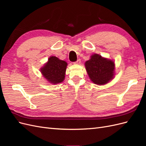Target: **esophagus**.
Returning <instances> with one entry per match:
<instances>
[{
  "label": "esophagus",
  "mask_w": 146,
  "mask_h": 146,
  "mask_svg": "<svg viewBox=\"0 0 146 146\" xmlns=\"http://www.w3.org/2000/svg\"><path fill=\"white\" fill-rule=\"evenodd\" d=\"M80 62H81L80 60V59H78V60L76 61V62H74V63L76 64H80Z\"/></svg>",
  "instance_id": "obj_1"
}]
</instances>
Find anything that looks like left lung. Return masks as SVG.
<instances>
[{
    "mask_svg": "<svg viewBox=\"0 0 146 146\" xmlns=\"http://www.w3.org/2000/svg\"><path fill=\"white\" fill-rule=\"evenodd\" d=\"M85 66L91 80L96 85H105L114 77L115 66L113 61L103 58L99 54L91 55Z\"/></svg>",
    "mask_w": 146,
    "mask_h": 146,
    "instance_id": "left-lung-1",
    "label": "left lung"
}]
</instances>
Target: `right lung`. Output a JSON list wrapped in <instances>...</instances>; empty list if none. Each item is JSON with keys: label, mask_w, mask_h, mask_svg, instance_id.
<instances>
[{"label": "right lung", "mask_w": 146, "mask_h": 146, "mask_svg": "<svg viewBox=\"0 0 146 146\" xmlns=\"http://www.w3.org/2000/svg\"><path fill=\"white\" fill-rule=\"evenodd\" d=\"M68 63L56 56H52L41 69L44 77L52 84L62 82L65 78V72Z\"/></svg>", "instance_id": "obj_1"}]
</instances>
